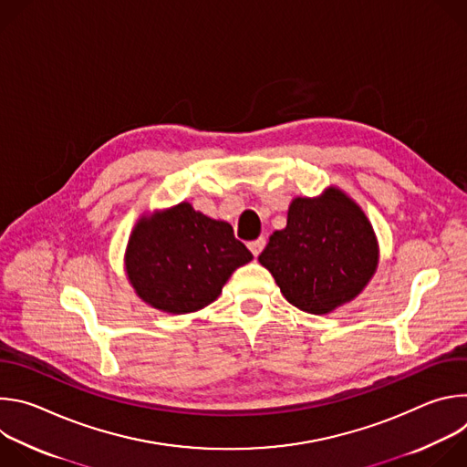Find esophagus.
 Instances as JSON below:
<instances>
[{"label": "esophagus", "instance_id": "34e87169", "mask_svg": "<svg viewBox=\"0 0 467 467\" xmlns=\"http://www.w3.org/2000/svg\"><path fill=\"white\" fill-rule=\"evenodd\" d=\"M264 245H265V240H264V238H256V240H253V242H249V244H247L249 251H251L254 256H258V254H260V251L264 249Z\"/></svg>", "mask_w": 467, "mask_h": 467}]
</instances>
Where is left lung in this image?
<instances>
[{
	"label": "left lung",
	"mask_w": 467,
	"mask_h": 467,
	"mask_svg": "<svg viewBox=\"0 0 467 467\" xmlns=\"http://www.w3.org/2000/svg\"><path fill=\"white\" fill-rule=\"evenodd\" d=\"M377 258L368 218L337 188L317 199H294L286 227L270 236L258 256L283 296L310 314H327L357 297L375 274Z\"/></svg>",
	"instance_id": "left-lung-1"
}]
</instances>
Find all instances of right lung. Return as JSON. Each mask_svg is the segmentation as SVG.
<instances>
[{
    "instance_id": "1",
    "label": "right lung",
    "mask_w": 467,
    "mask_h": 467,
    "mask_svg": "<svg viewBox=\"0 0 467 467\" xmlns=\"http://www.w3.org/2000/svg\"><path fill=\"white\" fill-rule=\"evenodd\" d=\"M253 258L227 222L181 203L140 220L125 253L129 281L151 306L186 314L211 305L231 274Z\"/></svg>"
}]
</instances>
